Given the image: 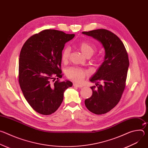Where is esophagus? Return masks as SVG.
<instances>
[{
	"instance_id": "obj_1",
	"label": "esophagus",
	"mask_w": 148,
	"mask_h": 148,
	"mask_svg": "<svg viewBox=\"0 0 148 148\" xmlns=\"http://www.w3.org/2000/svg\"><path fill=\"white\" fill-rule=\"evenodd\" d=\"M73 86H74V87H78V88H81V87H83L82 85H80V84H77V83H74V84H73Z\"/></svg>"
}]
</instances>
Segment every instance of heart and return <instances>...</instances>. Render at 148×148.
<instances>
[{"instance_id": "b5f03b06", "label": "heart", "mask_w": 148, "mask_h": 148, "mask_svg": "<svg viewBox=\"0 0 148 148\" xmlns=\"http://www.w3.org/2000/svg\"><path fill=\"white\" fill-rule=\"evenodd\" d=\"M78 47L81 53L87 58L91 57L95 52V46L88 41H82L78 45ZM70 50L69 47L64 49L62 52V61L64 62L68 61L70 56ZM67 76L68 78L75 82H81L87 76L90 74L88 71L77 67L69 68L67 71Z\"/></svg>"}]
</instances>
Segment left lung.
Here are the masks:
<instances>
[{
	"mask_svg": "<svg viewBox=\"0 0 148 148\" xmlns=\"http://www.w3.org/2000/svg\"><path fill=\"white\" fill-rule=\"evenodd\" d=\"M82 33L100 41L105 49L103 62L90 79L95 83L97 88L91 87L92 94L85 100L90 111L103 114L116 106L124 91L130 65L128 53L120 38L108 30L97 29Z\"/></svg>",
	"mask_w": 148,
	"mask_h": 148,
	"instance_id": "8db88e82",
	"label": "left lung"
}]
</instances>
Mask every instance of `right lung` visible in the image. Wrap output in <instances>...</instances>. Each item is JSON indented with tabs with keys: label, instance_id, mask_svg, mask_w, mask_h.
Returning a JSON list of instances; mask_svg holds the SVG:
<instances>
[{
	"label": "right lung",
	"instance_id": "add662e5",
	"mask_svg": "<svg viewBox=\"0 0 148 148\" xmlns=\"http://www.w3.org/2000/svg\"><path fill=\"white\" fill-rule=\"evenodd\" d=\"M75 34L47 29L31 36L21 49L18 82L24 97L37 112L50 115L61 104L64 92L73 86L60 81L62 51Z\"/></svg>",
	"mask_w": 148,
	"mask_h": 148
}]
</instances>
